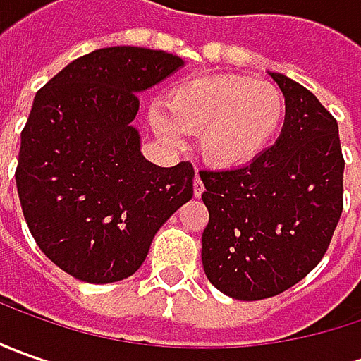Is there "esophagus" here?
Listing matches in <instances>:
<instances>
[{"mask_svg": "<svg viewBox=\"0 0 361 361\" xmlns=\"http://www.w3.org/2000/svg\"><path fill=\"white\" fill-rule=\"evenodd\" d=\"M202 190H204V183H202V178L197 174L195 176V180H192V192H195V197H201Z\"/></svg>", "mask_w": 361, "mask_h": 361, "instance_id": "obj_1", "label": "esophagus"}]
</instances>
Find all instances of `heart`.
<instances>
[{
  "mask_svg": "<svg viewBox=\"0 0 361 361\" xmlns=\"http://www.w3.org/2000/svg\"><path fill=\"white\" fill-rule=\"evenodd\" d=\"M283 116L285 100L277 86L245 76H213L176 86L166 112H154V126L171 142L201 132L207 162L239 169L267 148Z\"/></svg>",
  "mask_w": 361,
  "mask_h": 361,
  "instance_id": "obj_1",
  "label": "heart"
}]
</instances>
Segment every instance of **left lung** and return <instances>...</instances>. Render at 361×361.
I'll use <instances>...</instances> for the list:
<instances>
[{"label":"left lung","instance_id":"1","mask_svg":"<svg viewBox=\"0 0 361 361\" xmlns=\"http://www.w3.org/2000/svg\"><path fill=\"white\" fill-rule=\"evenodd\" d=\"M285 96L275 145L229 171H199L209 209L202 269L219 291L257 301L283 293L324 259L343 211L338 120L307 88L271 74Z\"/></svg>","mask_w":361,"mask_h":361}]
</instances>
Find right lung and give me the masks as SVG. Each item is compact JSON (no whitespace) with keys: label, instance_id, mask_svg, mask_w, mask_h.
<instances>
[{"label":"right lung","instance_id":"obj_1","mask_svg":"<svg viewBox=\"0 0 361 361\" xmlns=\"http://www.w3.org/2000/svg\"><path fill=\"white\" fill-rule=\"evenodd\" d=\"M180 66L157 49L102 48L35 94L16 169L21 211L44 255L80 281L130 277L160 225L192 197V164L148 162L130 124L136 92Z\"/></svg>","mask_w":361,"mask_h":361}]
</instances>
